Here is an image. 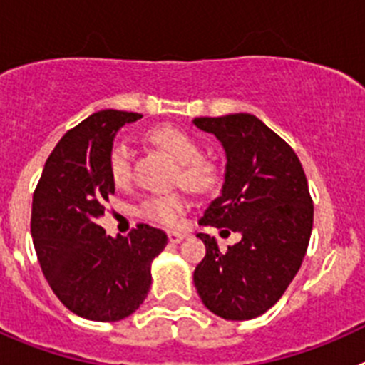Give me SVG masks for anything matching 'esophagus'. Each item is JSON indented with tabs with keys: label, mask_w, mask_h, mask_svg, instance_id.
<instances>
[{
	"label": "esophagus",
	"mask_w": 365,
	"mask_h": 365,
	"mask_svg": "<svg viewBox=\"0 0 365 365\" xmlns=\"http://www.w3.org/2000/svg\"><path fill=\"white\" fill-rule=\"evenodd\" d=\"M168 240H170V243H180V241L185 240V234H180V232H168Z\"/></svg>",
	"instance_id": "obj_1"
}]
</instances>
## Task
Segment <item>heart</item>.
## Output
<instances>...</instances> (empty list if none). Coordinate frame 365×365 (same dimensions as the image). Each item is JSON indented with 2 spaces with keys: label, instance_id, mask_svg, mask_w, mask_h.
<instances>
[{
  "label": "heart",
  "instance_id": "b5f03b06",
  "mask_svg": "<svg viewBox=\"0 0 365 365\" xmlns=\"http://www.w3.org/2000/svg\"><path fill=\"white\" fill-rule=\"evenodd\" d=\"M148 140L166 151L177 164V179L190 190L206 192L215 185V172L208 163L201 160V148L197 140L175 125H157L148 131ZM133 150L124 138H117L109 148L108 170L117 186H125L131 180ZM186 208V201L177 193L144 199L138 214L163 227H175L179 215Z\"/></svg>",
  "mask_w": 365,
  "mask_h": 365
}]
</instances>
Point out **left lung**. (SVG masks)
<instances>
[{
    "label": "left lung",
    "mask_w": 365,
    "mask_h": 365,
    "mask_svg": "<svg viewBox=\"0 0 365 365\" xmlns=\"http://www.w3.org/2000/svg\"><path fill=\"white\" fill-rule=\"evenodd\" d=\"M225 150V180L199 225L240 232L221 252L199 232L206 256L193 283L208 311L225 320H252L278 302L298 274L312 230L307 177L292 148L248 113L193 118ZM228 230H221L228 232Z\"/></svg>",
    "instance_id": "8db88e82"
}]
</instances>
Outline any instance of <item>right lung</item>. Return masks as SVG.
<instances>
[{"mask_svg":"<svg viewBox=\"0 0 365 365\" xmlns=\"http://www.w3.org/2000/svg\"><path fill=\"white\" fill-rule=\"evenodd\" d=\"M140 113L104 109L67 131L45 163L32 197L31 234L58 299L93 322L133 314L151 287V263L168 243L160 228L138 225L111 237L98 225L115 193L108 155L118 130Z\"/></svg>","mask_w":365,"mask_h":365,"instance_id":"right-lung-1","label":"right lung"}]
</instances>
